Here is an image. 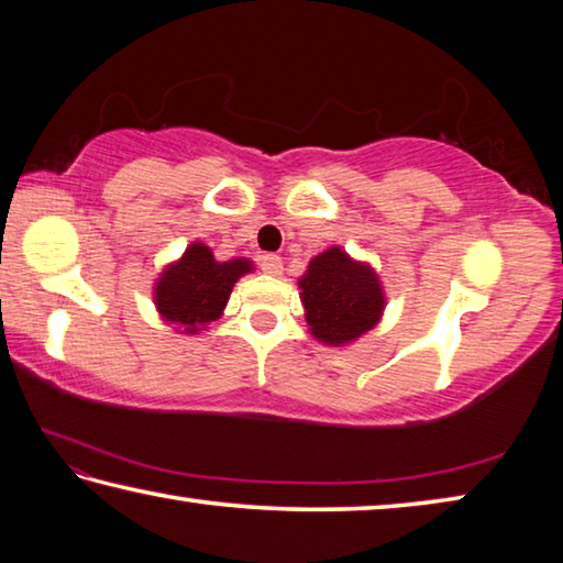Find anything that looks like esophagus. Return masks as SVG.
<instances>
[{
    "mask_svg": "<svg viewBox=\"0 0 563 563\" xmlns=\"http://www.w3.org/2000/svg\"><path fill=\"white\" fill-rule=\"evenodd\" d=\"M261 268H263V273H268V275H280L283 273L280 255H275V253L261 255Z\"/></svg>",
    "mask_w": 563,
    "mask_h": 563,
    "instance_id": "1",
    "label": "esophagus"
}]
</instances>
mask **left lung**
<instances>
[{"label":"left lung","instance_id":"8db88e82","mask_svg":"<svg viewBox=\"0 0 563 563\" xmlns=\"http://www.w3.org/2000/svg\"><path fill=\"white\" fill-rule=\"evenodd\" d=\"M300 288L310 332L328 345H342L375 328L385 308L377 275L340 247L310 261Z\"/></svg>","mask_w":563,"mask_h":563}]
</instances>
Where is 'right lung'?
Wrapping results in <instances>:
<instances>
[{"mask_svg": "<svg viewBox=\"0 0 563 563\" xmlns=\"http://www.w3.org/2000/svg\"><path fill=\"white\" fill-rule=\"evenodd\" d=\"M251 271V261L218 263L211 247L194 243L178 263L168 265L156 283V308L164 320L198 332L221 318L235 280Z\"/></svg>", "mask_w": 563, "mask_h": 563, "instance_id": "1", "label": "right lung"}]
</instances>
